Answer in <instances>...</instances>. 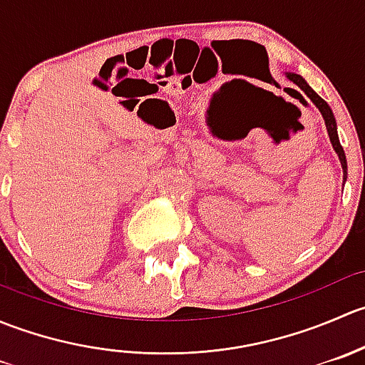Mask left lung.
<instances>
[{
    "label": "left lung",
    "mask_w": 365,
    "mask_h": 365,
    "mask_svg": "<svg viewBox=\"0 0 365 365\" xmlns=\"http://www.w3.org/2000/svg\"><path fill=\"white\" fill-rule=\"evenodd\" d=\"M288 76L289 81H293V83L297 84L298 88H300L302 91H304L305 95H307L309 98L312 101V104L316 106V108L319 109V113L323 114V120H325V125H327V130H329V135H330V141H332V146L334 150L337 152V155H339V160H341V165H342V173H344V178L346 175H348V165H346V155H344V150H342L341 143H339V138H337V128H336V118H334L332 114V109L329 108V104H327L325 101H323L322 97H319L318 93H316L314 90H312L311 86H309L307 83H305L304 79H302L298 73H292L288 72L286 73Z\"/></svg>",
    "instance_id": "1"
}]
</instances>
